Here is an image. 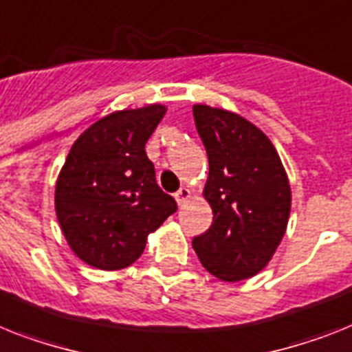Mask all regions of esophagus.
<instances>
[{
	"label": "esophagus",
	"mask_w": 352,
	"mask_h": 352,
	"mask_svg": "<svg viewBox=\"0 0 352 352\" xmlns=\"http://www.w3.org/2000/svg\"><path fill=\"white\" fill-rule=\"evenodd\" d=\"M190 188H187V187H182L178 190V192L174 194V197H176V201H178V205H183V203L187 201L188 197H190Z\"/></svg>",
	"instance_id": "esophagus-1"
}]
</instances>
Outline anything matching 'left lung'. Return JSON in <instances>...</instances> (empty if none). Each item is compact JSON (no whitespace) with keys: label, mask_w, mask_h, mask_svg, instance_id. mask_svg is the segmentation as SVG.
Returning a JSON list of instances; mask_svg holds the SVG:
<instances>
[{"label":"left lung","mask_w":352,"mask_h":352,"mask_svg":"<svg viewBox=\"0 0 352 352\" xmlns=\"http://www.w3.org/2000/svg\"><path fill=\"white\" fill-rule=\"evenodd\" d=\"M208 156L205 197L212 225L192 246L214 277L237 283L268 264L286 232L292 190L270 138L246 118L217 107H192Z\"/></svg>","instance_id":"1"}]
</instances>
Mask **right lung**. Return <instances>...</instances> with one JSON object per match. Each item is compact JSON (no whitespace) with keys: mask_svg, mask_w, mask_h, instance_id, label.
<instances>
[{"mask_svg":"<svg viewBox=\"0 0 352 352\" xmlns=\"http://www.w3.org/2000/svg\"><path fill=\"white\" fill-rule=\"evenodd\" d=\"M164 115L160 104L111 113L69 149L55 185V212L68 245L89 266L127 268L147 235L178 208L145 155Z\"/></svg>","mask_w":352,"mask_h":352,"instance_id":"right-lung-1","label":"right lung"}]
</instances>
